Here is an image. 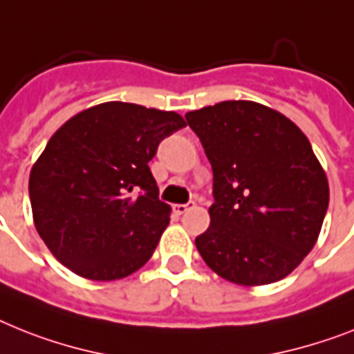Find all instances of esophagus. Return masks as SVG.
Returning <instances> with one entry per match:
<instances>
[{"instance_id": "1", "label": "esophagus", "mask_w": 354, "mask_h": 354, "mask_svg": "<svg viewBox=\"0 0 354 354\" xmlns=\"http://www.w3.org/2000/svg\"><path fill=\"white\" fill-rule=\"evenodd\" d=\"M194 206H195V203H188V204H175L174 209H175V212H177V213H186V212H188L189 208H194Z\"/></svg>"}]
</instances>
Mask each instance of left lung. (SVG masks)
Segmentation results:
<instances>
[{
	"mask_svg": "<svg viewBox=\"0 0 354 354\" xmlns=\"http://www.w3.org/2000/svg\"><path fill=\"white\" fill-rule=\"evenodd\" d=\"M213 170L209 227L195 239L223 279L264 286L313 250L329 204L326 171L308 137L280 112L223 101L186 113Z\"/></svg>",
	"mask_w": 354,
	"mask_h": 354,
	"instance_id": "left-lung-1",
	"label": "left lung"
}]
</instances>
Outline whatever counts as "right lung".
Here are the masks:
<instances>
[{"mask_svg":"<svg viewBox=\"0 0 354 354\" xmlns=\"http://www.w3.org/2000/svg\"><path fill=\"white\" fill-rule=\"evenodd\" d=\"M184 127L179 113L112 101L55 131L32 166L28 194L37 233L61 264L118 280L150 261L171 208L148 162Z\"/></svg>","mask_w":354,"mask_h":354,"instance_id":"add662e5","label":"right lung"}]
</instances>
